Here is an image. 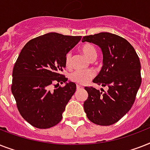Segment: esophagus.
<instances>
[{
  "label": "esophagus",
  "instance_id": "1",
  "mask_svg": "<svg viewBox=\"0 0 150 150\" xmlns=\"http://www.w3.org/2000/svg\"><path fill=\"white\" fill-rule=\"evenodd\" d=\"M82 88H83V87H82V86H81V85L77 84L76 85V90H80V89H82Z\"/></svg>",
  "mask_w": 150,
  "mask_h": 150
}]
</instances>
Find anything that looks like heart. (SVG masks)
Returning a JSON list of instances; mask_svg holds the SVG:
<instances>
[{"label":"heart","mask_w":150,"mask_h":150,"mask_svg":"<svg viewBox=\"0 0 150 150\" xmlns=\"http://www.w3.org/2000/svg\"><path fill=\"white\" fill-rule=\"evenodd\" d=\"M81 51L84 54V56L90 60H94L97 57V50L94 46L90 43H84L81 45ZM72 54L70 52H68L65 55L64 63L67 67H69L71 65ZM94 76V72L91 69L87 70H74L70 74V80L79 84H85L89 82Z\"/></svg>","instance_id":"obj_1"}]
</instances>
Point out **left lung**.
<instances>
[{
  "mask_svg": "<svg viewBox=\"0 0 150 150\" xmlns=\"http://www.w3.org/2000/svg\"><path fill=\"white\" fill-rule=\"evenodd\" d=\"M82 42L99 45L103 52V67L93 82L108 87L105 91L85 87L88 98L83 103L87 118L99 125L118 122L131 109L139 88L141 64L133 46L122 37L109 32L83 36Z\"/></svg>",
  "mask_w": 150,
  "mask_h": 150,
  "instance_id": "1",
  "label": "left lung"
}]
</instances>
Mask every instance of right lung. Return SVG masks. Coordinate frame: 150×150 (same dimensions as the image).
Returning a JSON list of instances; mask_svg holds the SVG:
<instances>
[{
	"mask_svg": "<svg viewBox=\"0 0 150 150\" xmlns=\"http://www.w3.org/2000/svg\"><path fill=\"white\" fill-rule=\"evenodd\" d=\"M81 36L63 35L56 32L34 38L22 48L12 72L11 92L19 113L32 126L49 129L58 124L70 98L76 91L73 82L62 72L65 55Z\"/></svg>",
	"mask_w": 150,
	"mask_h": 150,
	"instance_id": "1",
	"label": "right lung"
}]
</instances>
